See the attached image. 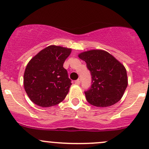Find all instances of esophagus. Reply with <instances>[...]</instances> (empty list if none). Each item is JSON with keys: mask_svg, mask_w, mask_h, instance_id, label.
<instances>
[{"mask_svg": "<svg viewBox=\"0 0 149 149\" xmlns=\"http://www.w3.org/2000/svg\"><path fill=\"white\" fill-rule=\"evenodd\" d=\"M81 79H78V80H76V81H75V83H76V84H77V85H79L80 83H81Z\"/></svg>", "mask_w": 149, "mask_h": 149, "instance_id": "esophagus-1", "label": "esophagus"}]
</instances>
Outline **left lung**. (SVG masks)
<instances>
[{"label": "left lung", "mask_w": 149, "mask_h": 149, "mask_svg": "<svg viewBox=\"0 0 149 149\" xmlns=\"http://www.w3.org/2000/svg\"><path fill=\"white\" fill-rule=\"evenodd\" d=\"M91 72L92 85L85 91L86 100L96 107H109L120 100L128 85L125 66L103 50H91L78 55Z\"/></svg>", "instance_id": "1"}]
</instances>
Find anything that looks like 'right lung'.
<instances>
[{
    "label": "right lung",
    "mask_w": 149,
    "mask_h": 149,
    "mask_svg": "<svg viewBox=\"0 0 149 149\" xmlns=\"http://www.w3.org/2000/svg\"><path fill=\"white\" fill-rule=\"evenodd\" d=\"M71 52V49L51 45L29 61L24 73V88L34 103L48 107L65 99L71 81L63 66Z\"/></svg>",
    "instance_id": "1"
}]
</instances>
